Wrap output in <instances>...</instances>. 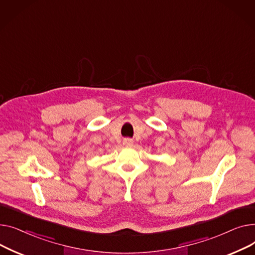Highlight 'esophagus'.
<instances>
[{
  "mask_svg": "<svg viewBox=\"0 0 255 255\" xmlns=\"http://www.w3.org/2000/svg\"><path fill=\"white\" fill-rule=\"evenodd\" d=\"M132 143H133L132 139H129V138H126V139H124V144H125V145L130 146V145H132Z\"/></svg>",
  "mask_w": 255,
  "mask_h": 255,
  "instance_id": "34e87169",
  "label": "esophagus"
}]
</instances>
